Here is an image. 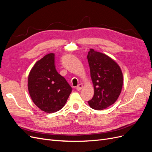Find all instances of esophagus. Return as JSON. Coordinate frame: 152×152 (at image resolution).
Here are the masks:
<instances>
[{
    "instance_id": "esophagus-1",
    "label": "esophagus",
    "mask_w": 152,
    "mask_h": 152,
    "mask_svg": "<svg viewBox=\"0 0 152 152\" xmlns=\"http://www.w3.org/2000/svg\"><path fill=\"white\" fill-rule=\"evenodd\" d=\"M82 87H83V86H82V84H79V85H78V86H77L76 89H77V91H80V90H81V89H82Z\"/></svg>"
}]
</instances>
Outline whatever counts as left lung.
<instances>
[{"mask_svg": "<svg viewBox=\"0 0 152 152\" xmlns=\"http://www.w3.org/2000/svg\"><path fill=\"white\" fill-rule=\"evenodd\" d=\"M87 57L94 91L88 103L93 109L102 110L118 99L122 88V73L117 63L107 55L90 49Z\"/></svg>", "mask_w": 152, "mask_h": 152, "instance_id": "left-lung-1", "label": "left lung"}]
</instances>
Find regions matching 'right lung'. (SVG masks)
I'll use <instances>...</instances> for the list:
<instances>
[{"label": "right lung", "mask_w": 152, "mask_h": 152, "mask_svg": "<svg viewBox=\"0 0 152 152\" xmlns=\"http://www.w3.org/2000/svg\"><path fill=\"white\" fill-rule=\"evenodd\" d=\"M28 88L35 104L47 113L61 110L72 92L71 86L56 70L53 53L36 62L29 73Z\"/></svg>", "instance_id": "add662e5"}]
</instances>
